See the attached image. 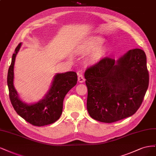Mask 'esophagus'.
<instances>
[{"mask_svg": "<svg viewBox=\"0 0 156 156\" xmlns=\"http://www.w3.org/2000/svg\"><path fill=\"white\" fill-rule=\"evenodd\" d=\"M78 80L80 83H83L85 82V78L83 76V74L82 73H78Z\"/></svg>", "mask_w": 156, "mask_h": 156, "instance_id": "obj_1", "label": "esophagus"}]
</instances>
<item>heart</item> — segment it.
Returning a JSON list of instances; mask_svg holds the SVG:
<instances>
[{"instance_id":"b5f03b06","label":"heart","mask_w":156,"mask_h":156,"mask_svg":"<svg viewBox=\"0 0 156 156\" xmlns=\"http://www.w3.org/2000/svg\"><path fill=\"white\" fill-rule=\"evenodd\" d=\"M104 41L103 38L99 36H93L84 43L83 47L85 51L87 52L93 51L91 54V59L93 61H97L104 55L105 51V47L102 45Z\"/></svg>"}]
</instances>
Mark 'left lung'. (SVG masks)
<instances>
[{
  "label": "left lung",
  "mask_w": 156,
  "mask_h": 156,
  "mask_svg": "<svg viewBox=\"0 0 156 156\" xmlns=\"http://www.w3.org/2000/svg\"><path fill=\"white\" fill-rule=\"evenodd\" d=\"M87 111L98 121L112 123L132 116L141 105L149 84L147 56L129 51L117 62L105 57L85 72Z\"/></svg>",
  "instance_id": "left-lung-1"
}]
</instances>
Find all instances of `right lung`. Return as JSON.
<instances>
[{"mask_svg": "<svg viewBox=\"0 0 156 156\" xmlns=\"http://www.w3.org/2000/svg\"><path fill=\"white\" fill-rule=\"evenodd\" d=\"M21 46V43H19L15 50L8 73L7 83L11 103L17 113L30 124L36 126L52 124L61 117L65 95L77 83L76 73L70 71L57 74L44 99L32 105L23 103L19 98L18 94L13 86L14 63Z\"/></svg>", "mask_w": 156, "mask_h": 156, "instance_id": "right-lung-1", "label": "right lung"}]
</instances>
